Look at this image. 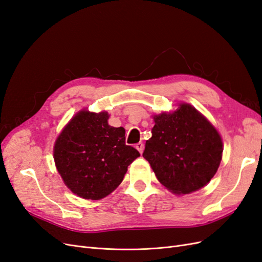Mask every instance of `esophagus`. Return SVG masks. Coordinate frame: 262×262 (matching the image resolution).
<instances>
[{
  "mask_svg": "<svg viewBox=\"0 0 262 262\" xmlns=\"http://www.w3.org/2000/svg\"><path fill=\"white\" fill-rule=\"evenodd\" d=\"M136 147H137V149L139 150L140 153H142V152H143V149H144V144L142 143V142H140V143H138V144L136 145Z\"/></svg>",
  "mask_w": 262,
  "mask_h": 262,
  "instance_id": "34e87169",
  "label": "esophagus"
}]
</instances>
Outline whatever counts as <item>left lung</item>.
Instances as JSON below:
<instances>
[{"label": "left lung", "mask_w": 262, "mask_h": 262, "mask_svg": "<svg viewBox=\"0 0 262 262\" xmlns=\"http://www.w3.org/2000/svg\"><path fill=\"white\" fill-rule=\"evenodd\" d=\"M154 121L143 157L157 179L178 194L204 187L215 175L223 152L215 128L188 104L172 114L154 116Z\"/></svg>", "instance_id": "left-lung-1"}]
</instances>
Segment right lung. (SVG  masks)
<instances>
[{
  "instance_id": "add662e5",
  "label": "right lung",
  "mask_w": 262,
  "mask_h": 262,
  "mask_svg": "<svg viewBox=\"0 0 262 262\" xmlns=\"http://www.w3.org/2000/svg\"><path fill=\"white\" fill-rule=\"evenodd\" d=\"M108 114L78 113L55 141L53 157L64 184L84 199L99 200L121 184L128 166L140 156L125 144L122 126L108 124Z\"/></svg>"
}]
</instances>
